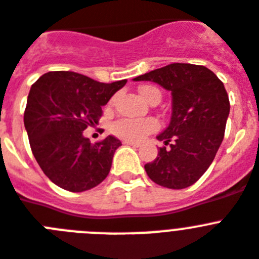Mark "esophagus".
Here are the masks:
<instances>
[{"label":"esophagus","instance_id":"esophagus-1","mask_svg":"<svg viewBox=\"0 0 259 259\" xmlns=\"http://www.w3.org/2000/svg\"><path fill=\"white\" fill-rule=\"evenodd\" d=\"M125 145H129V146H134V147H140L141 146V142H136V141H127L125 140L123 141Z\"/></svg>","mask_w":259,"mask_h":259}]
</instances>
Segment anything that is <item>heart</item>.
<instances>
[{
	"mask_svg": "<svg viewBox=\"0 0 259 259\" xmlns=\"http://www.w3.org/2000/svg\"><path fill=\"white\" fill-rule=\"evenodd\" d=\"M140 93L146 101H150L155 96L160 97L159 89L153 85L141 87ZM158 129H159V122L155 118L117 119L116 122H113L112 127H110L114 136L127 141H141L143 137L150 133H154Z\"/></svg>",
	"mask_w": 259,
	"mask_h": 259,
	"instance_id": "heart-1",
	"label": "heart"
}]
</instances>
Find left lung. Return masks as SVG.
Listing matches in <instances>:
<instances>
[{
    "mask_svg": "<svg viewBox=\"0 0 259 259\" xmlns=\"http://www.w3.org/2000/svg\"><path fill=\"white\" fill-rule=\"evenodd\" d=\"M158 82L172 95L170 125L156 137L168 146L145 164L154 183L182 190L196 183L213 162L224 140L229 116V97L210 69L188 63H172L136 77Z\"/></svg>",
    "mask_w": 259,
    "mask_h": 259,
    "instance_id": "8db88e82",
    "label": "left lung"
}]
</instances>
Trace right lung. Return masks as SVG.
Segmentation results:
<instances>
[{
    "mask_svg": "<svg viewBox=\"0 0 259 259\" xmlns=\"http://www.w3.org/2000/svg\"><path fill=\"white\" fill-rule=\"evenodd\" d=\"M126 81L108 84L71 71H52L32 84L23 121L32 154L52 183L82 192L108 177L121 142L108 136L91 143L82 132L99 123L103 106Z\"/></svg>",
    "mask_w": 259,
    "mask_h": 259,
    "instance_id": "right-lung-1",
    "label": "right lung"
}]
</instances>
